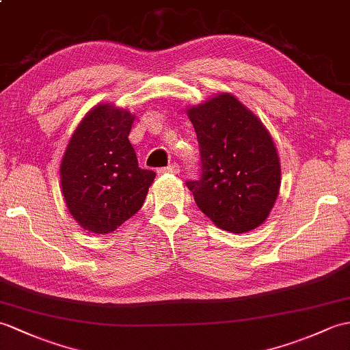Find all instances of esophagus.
<instances>
[{
  "instance_id": "34e87169",
  "label": "esophagus",
  "mask_w": 350,
  "mask_h": 350,
  "mask_svg": "<svg viewBox=\"0 0 350 350\" xmlns=\"http://www.w3.org/2000/svg\"><path fill=\"white\" fill-rule=\"evenodd\" d=\"M180 172V168H178V165L176 164H172V165H168V167H164V168H161L159 170V173H173V174H176V173H178Z\"/></svg>"
}]
</instances>
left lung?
Masks as SVG:
<instances>
[{"instance_id":"1","label":"left lung","mask_w":350,"mask_h":350,"mask_svg":"<svg viewBox=\"0 0 350 350\" xmlns=\"http://www.w3.org/2000/svg\"><path fill=\"white\" fill-rule=\"evenodd\" d=\"M200 146L197 180L186 186L212 222L241 234L261 225L278 198L280 162L262 122L231 94L188 110Z\"/></svg>"}]
</instances>
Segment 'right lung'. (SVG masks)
I'll use <instances>...</instances> for the list:
<instances>
[{
	"label": "right lung",
	"instance_id": "add662e5",
	"mask_svg": "<svg viewBox=\"0 0 350 350\" xmlns=\"http://www.w3.org/2000/svg\"><path fill=\"white\" fill-rule=\"evenodd\" d=\"M134 116L101 104L80 122L65 150V204L82 228L107 234L142 208L155 172L138 167L128 140Z\"/></svg>",
	"mask_w": 350,
	"mask_h": 350
}]
</instances>
